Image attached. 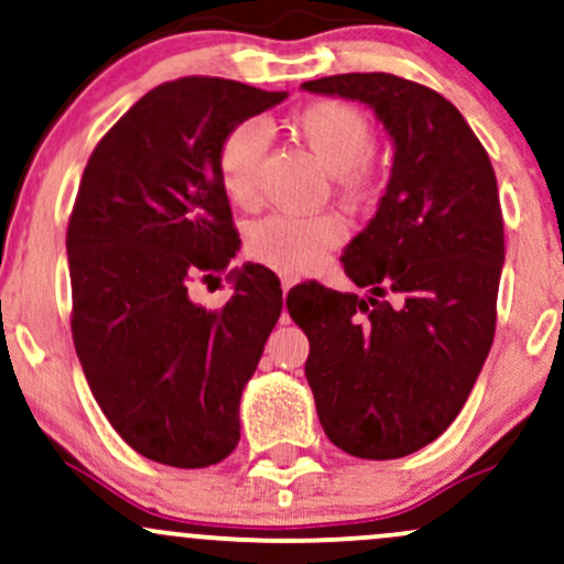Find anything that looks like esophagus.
Listing matches in <instances>:
<instances>
[{
    "label": "esophagus",
    "instance_id": "1",
    "mask_svg": "<svg viewBox=\"0 0 564 564\" xmlns=\"http://www.w3.org/2000/svg\"><path fill=\"white\" fill-rule=\"evenodd\" d=\"M296 283V278H291V275H281V289H283V294H286V291L294 286Z\"/></svg>",
    "mask_w": 564,
    "mask_h": 564
}]
</instances>
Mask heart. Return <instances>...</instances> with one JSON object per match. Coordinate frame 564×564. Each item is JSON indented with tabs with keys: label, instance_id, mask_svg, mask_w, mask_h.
<instances>
[{
	"label": "heart",
	"instance_id": "heart-1",
	"mask_svg": "<svg viewBox=\"0 0 564 564\" xmlns=\"http://www.w3.org/2000/svg\"><path fill=\"white\" fill-rule=\"evenodd\" d=\"M291 129L318 156L347 200L360 204L373 193V170L368 164L373 148V129L358 108L339 100H321L304 106L291 119ZM268 148V134L257 121L232 127L217 151V174L225 196L236 206L257 200V174ZM347 238V223L336 212L296 217L270 215L251 225L246 249L254 260L283 273H310L326 260L328 251Z\"/></svg>",
	"mask_w": 564,
	"mask_h": 564
}]
</instances>
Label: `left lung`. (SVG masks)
Listing matches in <instances>:
<instances>
[{
  "label": "left lung",
  "mask_w": 564,
  "mask_h": 564,
  "mask_svg": "<svg viewBox=\"0 0 564 564\" xmlns=\"http://www.w3.org/2000/svg\"><path fill=\"white\" fill-rule=\"evenodd\" d=\"M304 93L364 102L392 140L377 215L341 254L355 286L289 291L323 432L349 456L400 458L437 440L494 345L503 219L488 153L435 89L339 74Z\"/></svg>",
  "instance_id": "left-lung-1"
}]
</instances>
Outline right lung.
<instances>
[{
	"mask_svg": "<svg viewBox=\"0 0 564 564\" xmlns=\"http://www.w3.org/2000/svg\"><path fill=\"white\" fill-rule=\"evenodd\" d=\"M286 97L209 76L166 82L116 121L82 174L66 238L76 355L113 430L166 467L219 464L241 440V392L281 315V283L262 264L232 268L219 310L187 286L241 249L219 142Z\"/></svg>",
	"mask_w": 564,
	"mask_h": 564,
	"instance_id": "right-lung-1",
	"label": "right lung"
}]
</instances>
